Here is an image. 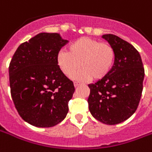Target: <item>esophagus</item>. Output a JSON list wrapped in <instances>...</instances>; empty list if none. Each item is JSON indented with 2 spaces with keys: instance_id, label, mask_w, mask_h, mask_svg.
I'll return each mask as SVG.
<instances>
[{
  "instance_id": "34e87169",
  "label": "esophagus",
  "mask_w": 152,
  "mask_h": 152,
  "mask_svg": "<svg viewBox=\"0 0 152 152\" xmlns=\"http://www.w3.org/2000/svg\"><path fill=\"white\" fill-rule=\"evenodd\" d=\"M80 85V83H79V82H75L74 83V86H75V87H78Z\"/></svg>"
}]
</instances>
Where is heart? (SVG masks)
<instances>
[{"instance_id": "obj_1", "label": "heart", "mask_w": 152, "mask_h": 152, "mask_svg": "<svg viewBox=\"0 0 152 152\" xmlns=\"http://www.w3.org/2000/svg\"><path fill=\"white\" fill-rule=\"evenodd\" d=\"M115 59V52L109 43L83 37L72 43L67 53L60 52L57 63L65 76L72 77L81 66L83 68L74 76V79L87 81L93 77L104 79L109 75Z\"/></svg>"}]
</instances>
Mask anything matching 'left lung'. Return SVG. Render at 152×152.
Listing matches in <instances>:
<instances>
[{"mask_svg": "<svg viewBox=\"0 0 152 152\" xmlns=\"http://www.w3.org/2000/svg\"><path fill=\"white\" fill-rule=\"evenodd\" d=\"M115 52L114 63L109 75L88 85V98L92 116L103 124L114 125L135 113L142 96L145 76L142 61L134 47L113 34L102 36Z\"/></svg>", "mask_w": 152, "mask_h": 152, "instance_id": "left-lung-1", "label": "left lung"}]
</instances>
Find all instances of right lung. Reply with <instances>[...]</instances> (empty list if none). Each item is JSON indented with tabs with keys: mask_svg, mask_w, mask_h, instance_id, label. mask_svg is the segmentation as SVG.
<instances>
[{
	"mask_svg": "<svg viewBox=\"0 0 152 152\" xmlns=\"http://www.w3.org/2000/svg\"><path fill=\"white\" fill-rule=\"evenodd\" d=\"M67 42L57 33H40L18 47L10 61L11 97L21 118L33 126L53 127L68 113L75 87L57 63Z\"/></svg>",
	"mask_w": 152,
	"mask_h": 152,
	"instance_id": "1",
	"label": "right lung"
}]
</instances>
